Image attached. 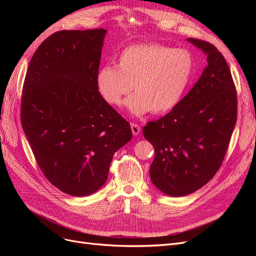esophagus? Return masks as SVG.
I'll return each mask as SVG.
<instances>
[{
	"mask_svg": "<svg viewBox=\"0 0 256 256\" xmlns=\"http://www.w3.org/2000/svg\"><path fill=\"white\" fill-rule=\"evenodd\" d=\"M130 127H131V131H132L134 136H138V134L141 132V127L138 125L136 122H131L130 124Z\"/></svg>",
	"mask_w": 256,
	"mask_h": 256,
	"instance_id": "34e87169",
	"label": "esophagus"
}]
</instances>
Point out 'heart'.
Wrapping results in <instances>:
<instances>
[{"label": "heart", "instance_id": "obj_1", "mask_svg": "<svg viewBox=\"0 0 256 256\" xmlns=\"http://www.w3.org/2000/svg\"><path fill=\"white\" fill-rule=\"evenodd\" d=\"M190 51L160 44L129 46L120 53L116 66H104L97 74L98 90L106 102L120 106L127 100L134 115L166 113L180 102L194 72Z\"/></svg>", "mask_w": 256, "mask_h": 256}]
</instances>
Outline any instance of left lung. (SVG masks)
Listing matches in <instances>:
<instances>
[{
  "label": "left lung",
  "mask_w": 256,
  "mask_h": 256,
  "mask_svg": "<svg viewBox=\"0 0 256 256\" xmlns=\"http://www.w3.org/2000/svg\"><path fill=\"white\" fill-rule=\"evenodd\" d=\"M188 42L207 56V67L172 111L147 122L143 134L154 148L152 182L170 196H184L214 176L237 120V94L221 52L205 40Z\"/></svg>",
  "instance_id": "8db88e82"
}]
</instances>
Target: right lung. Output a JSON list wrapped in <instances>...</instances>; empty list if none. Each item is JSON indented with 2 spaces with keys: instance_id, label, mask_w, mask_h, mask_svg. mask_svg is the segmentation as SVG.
<instances>
[{
  "instance_id": "right-lung-1",
  "label": "right lung",
  "mask_w": 256,
  "mask_h": 256,
  "mask_svg": "<svg viewBox=\"0 0 256 256\" xmlns=\"http://www.w3.org/2000/svg\"><path fill=\"white\" fill-rule=\"evenodd\" d=\"M104 28L60 30L30 60L21 124L46 178L86 196L104 184L115 152L131 140L129 122L100 95Z\"/></svg>"
}]
</instances>
